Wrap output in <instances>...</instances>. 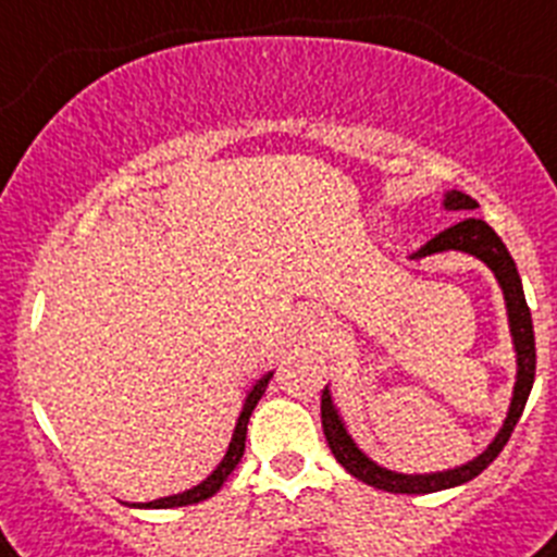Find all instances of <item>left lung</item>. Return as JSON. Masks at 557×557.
Segmentation results:
<instances>
[{"label":"left lung","mask_w":557,"mask_h":557,"mask_svg":"<svg viewBox=\"0 0 557 557\" xmlns=\"http://www.w3.org/2000/svg\"><path fill=\"white\" fill-rule=\"evenodd\" d=\"M443 207L446 210H476V201L471 196L459 190H448L446 198H443ZM468 251L473 258H480L482 263L496 274L502 285V294H505V306H507V322H510V336L512 347H516V386H512V398L510 409H507V418L502 423L499 434L493 437L491 446L473 457L471 462L457 468H448V471H434V473H398L389 471V468H381L379 462H372L359 446L356 440L347 434L345 420L338 418V409L333 406L331 389H322V432H325L327 446H331L333 457L342 468H345L350 476L367 482V485L379 487V491L389 493H434V491H446V487H457L471 482L473 476H480L493 459L499 457L502 448L507 446L512 429L519 423L521 412H524V404L530 398V389H533L535 381V336H533V317H530V308H527L524 288H521L519 269L512 263L510 251L502 244V238L482 219H462L459 224L448 226L440 235H434L425 246H420L418 251H412L409 260H423L429 255H440V251Z\"/></svg>","instance_id":"obj_1"}]
</instances>
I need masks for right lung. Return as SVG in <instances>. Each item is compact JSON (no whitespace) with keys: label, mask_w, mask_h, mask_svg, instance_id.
Returning a JSON list of instances; mask_svg holds the SVG:
<instances>
[{"label":"right lung","mask_w":557,"mask_h":557,"mask_svg":"<svg viewBox=\"0 0 557 557\" xmlns=\"http://www.w3.org/2000/svg\"><path fill=\"white\" fill-rule=\"evenodd\" d=\"M272 375L274 372H265L263 379L255 381V386H251L249 395H246V400H244V409H240V418H238V423H235V432H232L230 448H226V454H224V459L219 462V468H215V471H212L205 482H198L196 487H190V491H185V493H173V496H164V499H153V502H145V505H132V507H153V510H168V507L196 505V502H205V499H210V496H215V493L221 491V485L226 482V476H230V473L238 468L240 457H244L246 425H249L251 412H255L258 400L263 398L265 386H269Z\"/></svg>","instance_id":"right-lung-1"}]
</instances>
